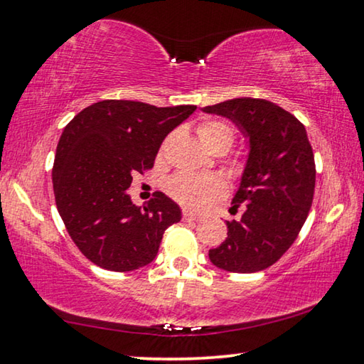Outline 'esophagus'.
I'll list each match as a JSON object with an SVG mask.
<instances>
[{
	"label": "esophagus",
	"instance_id": "esophagus-1",
	"mask_svg": "<svg viewBox=\"0 0 364 364\" xmlns=\"http://www.w3.org/2000/svg\"><path fill=\"white\" fill-rule=\"evenodd\" d=\"M182 220L183 221H198V220H201V216L192 213V211H183Z\"/></svg>",
	"mask_w": 364,
	"mask_h": 364
}]
</instances>
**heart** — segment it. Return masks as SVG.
<instances>
[{
  "label": "heart",
  "instance_id": "heart-1",
  "mask_svg": "<svg viewBox=\"0 0 364 364\" xmlns=\"http://www.w3.org/2000/svg\"><path fill=\"white\" fill-rule=\"evenodd\" d=\"M197 132L201 143L210 151H228L236 138L234 127L223 120H205L198 125ZM164 188L177 203L195 211L210 208L216 200L226 195V187L221 178L213 176H193L188 172H178L167 178Z\"/></svg>",
  "mask_w": 364,
  "mask_h": 364
}]
</instances>
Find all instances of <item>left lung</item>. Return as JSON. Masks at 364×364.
Segmentation results:
<instances>
[{"instance_id": "1", "label": "left lung", "mask_w": 364, "mask_h": 364, "mask_svg": "<svg viewBox=\"0 0 364 364\" xmlns=\"http://www.w3.org/2000/svg\"><path fill=\"white\" fill-rule=\"evenodd\" d=\"M232 120L249 138L250 153L228 237L210 249V260L232 273H254L275 264L298 237L309 215L316 187V163L304 125L265 99L239 97L203 107Z\"/></svg>"}]
</instances>
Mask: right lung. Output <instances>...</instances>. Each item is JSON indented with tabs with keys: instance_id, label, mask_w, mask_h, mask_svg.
Segmentation results:
<instances>
[{
	"instance_id": "1",
	"label": "right lung",
	"mask_w": 364,
	"mask_h": 364,
	"mask_svg": "<svg viewBox=\"0 0 364 364\" xmlns=\"http://www.w3.org/2000/svg\"><path fill=\"white\" fill-rule=\"evenodd\" d=\"M195 109L110 99L65 127L52 169L55 201L73 242L92 264L110 272L148 265L166 229L181 221V208L163 192L141 208L125 190L136 172L154 166L161 143Z\"/></svg>"
}]
</instances>
